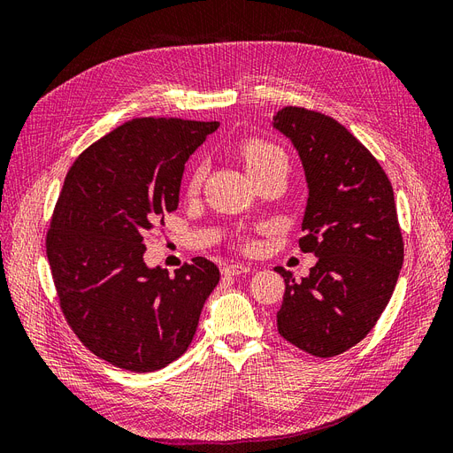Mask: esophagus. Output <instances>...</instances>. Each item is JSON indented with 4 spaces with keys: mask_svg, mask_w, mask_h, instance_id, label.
<instances>
[{
    "mask_svg": "<svg viewBox=\"0 0 453 453\" xmlns=\"http://www.w3.org/2000/svg\"><path fill=\"white\" fill-rule=\"evenodd\" d=\"M251 272L250 265H242V263H232L223 266V273L225 276H238V273H248Z\"/></svg>",
    "mask_w": 453,
    "mask_h": 453,
    "instance_id": "obj_1",
    "label": "esophagus"
}]
</instances>
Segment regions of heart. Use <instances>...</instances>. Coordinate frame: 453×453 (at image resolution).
Here are the masks:
<instances>
[{
	"instance_id": "heart-1",
	"label": "heart",
	"mask_w": 453,
	"mask_h": 453,
	"mask_svg": "<svg viewBox=\"0 0 453 453\" xmlns=\"http://www.w3.org/2000/svg\"><path fill=\"white\" fill-rule=\"evenodd\" d=\"M238 155L243 162L245 170L250 172V175H255L260 170L273 166V164H287V157L283 150L266 140H257V138L243 140L238 147ZM202 181H203V168L200 164H195V166L187 173V183H185L187 195L190 196L196 195L202 187Z\"/></svg>"
}]
</instances>
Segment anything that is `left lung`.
<instances>
[{"mask_svg":"<svg viewBox=\"0 0 453 453\" xmlns=\"http://www.w3.org/2000/svg\"><path fill=\"white\" fill-rule=\"evenodd\" d=\"M273 127L293 142L310 188L300 250L318 263L285 281L278 333L315 357H334L372 331L404 260L393 187L372 153L323 113L287 105Z\"/></svg>","mask_w":453,"mask_h":453,"instance_id":"8db88e82","label":"left lung"}]
</instances>
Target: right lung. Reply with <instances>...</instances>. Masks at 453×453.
Wrapping results in <instances>:
<instances>
[{"instance_id":"right-lung-1","label":"right lung","mask_w":453,"mask_h":453,"mask_svg":"<svg viewBox=\"0 0 453 453\" xmlns=\"http://www.w3.org/2000/svg\"><path fill=\"white\" fill-rule=\"evenodd\" d=\"M217 128L215 120L132 119L65 175L47 230L60 310L96 357L122 370L153 372L181 357L221 278L203 257L175 276L143 260L145 236L180 203L185 162Z\"/></svg>"}]
</instances>
